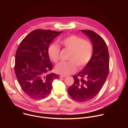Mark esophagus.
Listing matches in <instances>:
<instances>
[{
  "label": "esophagus",
  "mask_w": 128,
  "mask_h": 128,
  "mask_svg": "<svg viewBox=\"0 0 128 128\" xmlns=\"http://www.w3.org/2000/svg\"><path fill=\"white\" fill-rule=\"evenodd\" d=\"M66 76H64V75H62V74H61V75H60V78H65V77H66Z\"/></svg>",
  "instance_id": "34e87169"
}]
</instances>
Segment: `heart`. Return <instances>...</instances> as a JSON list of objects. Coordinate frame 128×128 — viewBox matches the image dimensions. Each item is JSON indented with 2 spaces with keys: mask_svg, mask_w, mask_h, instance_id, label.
I'll return each instance as SVG.
<instances>
[{
  "mask_svg": "<svg viewBox=\"0 0 128 128\" xmlns=\"http://www.w3.org/2000/svg\"><path fill=\"white\" fill-rule=\"evenodd\" d=\"M60 44L70 51L66 62H61L56 66V71L58 74L67 76L74 74L79 68L86 66L92 58L93 46L90 42L84 40L76 35H70L60 41ZM60 48L55 44H51L48 47V54L50 59L57 63L59 59Z\"/></svg>",
  "mask_w": 128,
  "mask_h": 128,
  "instance_id": "heart-1",
  "label": "heart"
}]
</instances>
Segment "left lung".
Returning a JSON list of instances; mask_svg holds the SVG:
<instances>
[{
  "mask_svg": "<svg viewBox=\"0 0 128 128\" xmlns=\"http://www.w3.org/2000/svg\"><path fill=\"white\" fill-rule=\"evenodd\" d=\"M90 40L93 55L85 67L74 76V83L68 93L76 101L83 102L94 98L100 92L109 72V53L104 40L96 32L81 30Z\"/></svg>",
  "mask_w": 128,
  "mask_h": 128,
  "instance_id": "left-lung-1",
  "label": "left lung"
}]
</instances>
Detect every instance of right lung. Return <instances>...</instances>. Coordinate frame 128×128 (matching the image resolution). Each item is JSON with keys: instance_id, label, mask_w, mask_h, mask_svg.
<instances>
[{"instance_id": "add662e5", "label": "right lung", "mask_w": 128, "mask_h": 128, "mask_svg": "<svg viewBox=\"0 0 128 128\" xmlns=\"http://www.w3.org/2000/svg\"><path fill=\"white\" fill-rule=\"evenodd\" d=\"M63 31L35 29L22 40L16 53L14 71L23 92L30 98L40 100L51 92L52 82L59 76L48 74L52 65L48 48L54 38Z\"/></svg>"}]
</instances>
